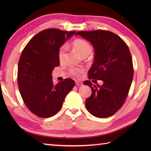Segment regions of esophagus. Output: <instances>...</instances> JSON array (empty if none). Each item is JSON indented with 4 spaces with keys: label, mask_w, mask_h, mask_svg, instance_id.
<instances>
[{
    "label": "esophagus",
    "mask_w": 151,
    "mask_h": 151,
    "mask_svg": "<svg viewBox=\"0 0 151 151\" xmlns=\"http://www.w3.org/2000/svg\"><path fill=\"white\" fill-rule=\"evenodd\" d=\"M76 84L77 86H82L83 82H82L81 81H76Z\"/></svg>",
    "instance_id": "esophagus-1"
}]
</instances>
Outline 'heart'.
<instances>
[{"instance_id":"b5f03b06","label":"heart","mask_w":151,"mask_h":151,"mask_svg":"<svg viewBox=\"0 0 151 151\" xmlns=\"http://www.w3.org/2000/svg\"><path fill=\"white\" fill-rule=\"evenodd\" d=\"M72 47L74 50L76 51L83 58H85L89 55L92 51V48L90 45L87 41L81 39H77L74 41L72 43ZM66 49L67 47L65 45L61 47L59 49L58 60L60 62H63L64 57H65ZM84 72L85 69L82 67H72L69 70V73L70 75L77 78H81L82 75H84Z\"/></svg>"}]
</instances>
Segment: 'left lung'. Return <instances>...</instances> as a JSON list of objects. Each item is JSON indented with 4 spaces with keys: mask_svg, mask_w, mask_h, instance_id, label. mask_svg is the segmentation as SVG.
<instances>
[{
    "mask_svg": "<svg viewBox=\"0 0 151 151\" xmlns=\"http://www.w3.org/2000/svg\"><path fill=\"white\" fill-rule=\"evenodd\" d=\"M76 35L89 41L94 48V62L88 71L89 79L103 81V84L97 86L90 81L84 82L92 91L86 100V108L99 118L111 116L124 104L132 82L134 69L129 47L110 31H81Z\"/></svg>",
    "mask_w": 151,
    "mask_h": 151,
    "instance_id": "left-lung-1",
    "label": "left lung"
}]
</instances>
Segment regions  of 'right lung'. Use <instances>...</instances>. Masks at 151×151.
<instances>
[{"label":"right lung","mask_w":151,"mask_h":151,"mask_svg":"<svg viewBox=\"0 0 151 151\" xmlns=\"http://www.w3.org/2000/svg\"><path fill=\"white\" fill-rule=\"evenodd\" d=\"M75 32L44 30L35 35L22 50L18 63V87L25 105L38 117L55 115L75 84L73 80L66 78L55 85L52 76V70L60 65V48Z\"/></svg>","instance_id":"obj_1"}]
</instances>
